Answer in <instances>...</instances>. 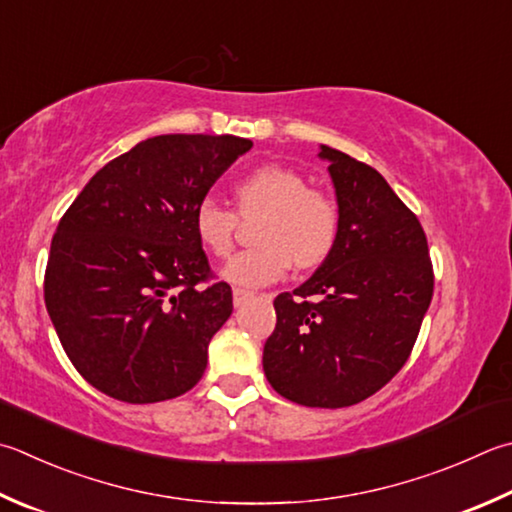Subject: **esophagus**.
Here are the masks:
<instances>
[{
    "label": "esophagus",
    "instance_id": "esophagus-1",
    "mask_svg": "<svg viewBox=\"0 0 512 512\" xmlns=\"http://www.w3.org/2000/svg\"><path fill=\"white\" fill-rule=\"evenodd\" d=\"M249 298H254V292H247V289H240V287L234 289V305H236V307L247 303Z\"/></svg>",
    "mask_w": 512,
    "mask_h": 512
}]
</instances>
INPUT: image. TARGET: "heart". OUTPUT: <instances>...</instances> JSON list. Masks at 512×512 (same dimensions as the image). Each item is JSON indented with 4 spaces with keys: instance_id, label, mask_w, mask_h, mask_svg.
Segmentation results:
<instances>
[{
    "instance_id": "1",
    "label": "heart",
    "mask_w": 512,
    "mask_h": 512,
    "mask_svg": "<svg viewBox=\"0 0 512 512\" xmlns=\"http://www.w3.org/2000/svg\"><path fill=\"white\" fill-rule=\"evenodd\" d=\"M234 209L205 198L194 211V231L211 256L225 258L234 249L238 219L252 223L254 249L238 254L220 276L238 287H260L281 278L289 265L312 272L332 256L339 240V207L321 189L289 167L260 165L240 178L234 191Z\"/></svg>"
}]
</instances>
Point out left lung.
I'll list each match as a JSON object with an SVG mask.
<instances>
[{
    "label": "left lung",
    "instance_id": "obj_1",
    "mask_svg": "<svg viewBox=\"0 0 512 512\" xmlns=\"http://www.w3.org/2000/svg\"><path fill=\"white\" fill-rule=\"evenodd\" d=\"M341 227L332 256L276 296L263 370L281 397L345 408L372 397L408 361L435 276L417 216L379 171L321 144Z\"/></svg>",
    "mask_w": 512,
    "mask_h": 512
}]
</instances>
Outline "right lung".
Segmentation results:
<instances>
[{"label": "right lung", "instance_id": "right-lung-1", "mask_svg": "<svg viewBox=\"0 0 512 512\" xmlns=\"http://www.w3.org/2000/svg\"><path fill=\"white\" fill-rule=\"evenodd\" d=\"M236 136H156L104 165L53 236L44 301L75 370L127 403L194 388L211 336L231 316V287L214 283L194 211L252 149Z\"/></svg>", "mask_w": 512, "mask_h": 512}]
</instances>
